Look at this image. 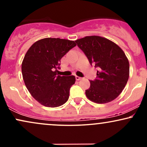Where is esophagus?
<instances>
[{"label": "esophagus", "instance_id": "34e87169", "mask_svg": "<svg viewBox=\"0 0 147 147\" xmlns=\"http://www.w3.org/2000/svg\"><path fill=\"white\" fill-rule=\"evenodd\" d=\"M75 78H76V80H77V81L81 80V79H82V77H78V76H76V77H75Z\"/></svg>", "mask_w": 147, "mask_h": 147}]
</instances>
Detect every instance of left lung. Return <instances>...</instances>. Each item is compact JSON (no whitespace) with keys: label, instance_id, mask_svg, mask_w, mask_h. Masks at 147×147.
Returning <instances> with one entry per match:
<instances>
[{"label":"left lung","instance_id":"obj_1","mask_svg":"<svg viewBox=\"0 0 147 147\" xmlns=\"http://www.w3.org/2000/svg\"><path fill=\"white\" fill-rule=\"evenodd\" d=\"M90 65L98 68L97 78L90 81L86 95L92 102L105 104L122 92L129 77V63L123 50L110 40L89 36L75 41Z\"/></svg>","mask_w":147,"mask_h":147}]
</instances>
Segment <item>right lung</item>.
<instances>
[{
    "label": "right lung",
    "mask_w": 147,
    "mask_h": 147,
    "mask_svg": "<svg viewBox=\"0 0 147 147\" xmlns=\"http://www.w3.org/2000/svg\"><path fill=\"white\" fill-rule=\"evenodd\" d=\"M75 41L45 38L35 42L22 62L23 78L27 88L38 102L47 107H58L68 101L75 77L57 75L61 59L76 46Z\"/></svg>",
    "instance_id": "add662e5"
}]
</instances>
